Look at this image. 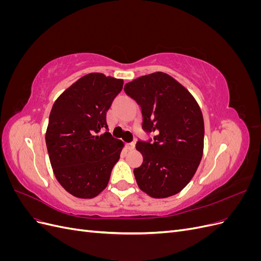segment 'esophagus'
<instances>
[{
  "label": "esophagus",
  "mask_w": 261,
  "mask_h": 261,
  "mask_svg": "<svg viewBox=\"0 0 261 261\" xmlns=\"http://www.w3.org/2000/svg\"><path fill=\"white\" fill-rule=\"evenodd\" d=\"M126 147H127L128 150H134V149H135V143H129V144L126 145Z\"/></svg>",
  "instance_id": "34e87169"
}]
</instances>
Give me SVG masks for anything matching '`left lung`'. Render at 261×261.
<instances>
[{
    "mask_svg": "<svg viewBox=\"0 0 261 261\" xmlns=\"http://www.w3.org/2000/svg\"><path fill=\"white\" fill-rule=\"evenodd\" d=\"M143 113V128L153 143L138 141L144 162L134 170L138 187L152 198L179 193L198 169L203 153L204 125L200 107L183 85L156 72L124 87Z\"/></svg>",
    "mask_w": 261,
    "mask_h": 261,
    "instance_id": "1",
    "label": "left lung"
}]
</instances>
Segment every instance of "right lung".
I'll list each match as a JSON object with an SVG mask.
<instances>
[{
	"instance_id": "right-lung-1",
	"label": "right lung",
	"mask_w": 261,
	"mask_h": 261,
	"mask_svg": "<svg viewBox=\"0 0 261 261\" xmlns=\"http://www.w3.org/2000/svg\"><path fill=\"white\" fill-rule=\"evenodd\" d=\"M123 84L101 73L87 74L52 107L45 133L51 167L62 187L77 198L90 199L103 191L120 159L123 141L105 129Z\"/></svg>"
}]
</instances>
